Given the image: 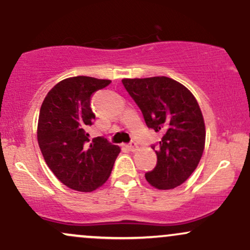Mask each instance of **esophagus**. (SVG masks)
I'll return each instance as SVG.
<instances>
[{"mask_svg": "<svg viewBox=\"0 0 250 250\" xmlns=\"http://www.w3.org/2000/svg\"><path fill=\"white\" fill-rule=\"evenodd\" d=\"M127 148L129 149V150H131V151L136 150V148H137V143L135 142V141H131V142H129L128 145H127Z\"/></svg>", "mask_w": 250, "mask_h": 250, "instance_id": "esophagus-1", "label": "esophagus"}]
</instances>
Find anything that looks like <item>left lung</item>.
<instances>
[{
  "instance_id": "8db88e82",
  "label": "left lung",
  "mask_w": 250,
  "mask_h": 250,
  "mask_svg": "<svg viewBox=\"0 0 250 250\" xmlns=\"http://www.w3.org/2000/svg\"><path fill=\"white\" fill-rule=\"evenodd\" d=\"M123 85L141 109L146 125L162 139L156 148V167L146 179L157 189L182 185L199 165L206 128L196 99L185 85L166 76L123 79Z\"/></svg>"
}]
</instances>
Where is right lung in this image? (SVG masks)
I'll return each mask as SVG.
<instances>
[{"instance_id":"obj_1","label":"right lung","mask_w":250,"mask_h":250,"mask_svg":"<svg viewBox=\"0 0 250 250\" xmlns=\"http://www.w3.org/2000/svg\"><path fill=\"white\" fill-rule=\"evenodd\" d=\"M109 80L75 76L59 82L40 109L37 141L44 161L64 186L93 191L108 180L121 149L103 136L90 142L88 128L95 121L91 95Z\"/></svg>"}]
</instances>
